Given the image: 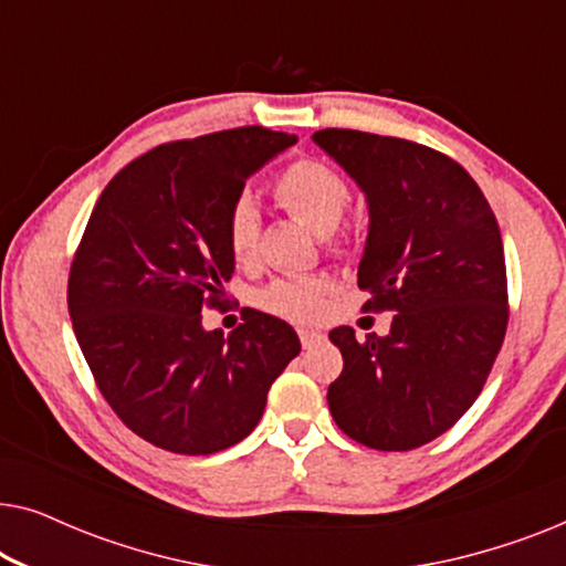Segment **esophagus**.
<instances>
[{
	"instance_id": "obj_1",
	"label": "esophagus",
	"mask_w": 566,
	"mask_h": 566,
	"mask_svg": "<svg viewBox=\"0 0 566 566\" xmlns=\"http://www.w3.org/2000/svg\"><path fill=\"white\" fill-rule=\"evenodd\" d=\"M298 339H301V345H304V347H314L316 343H322L324 335H322V332H314V329H298Z\"/></svg>"
}]
</instances>
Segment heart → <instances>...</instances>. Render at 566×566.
I'll return each instance as SVG.
<instances>
[{
	"mask_svg": "<svg viewBox=\"0 0 566 566\" xmlns=\"http://www.w3.org/2000/svg\"><path fill=\"white\" fill-rule=\"evenodd\" d=\"M273 196L285 211L308 223L319 234H327L332 252H345V239L335 234L337 223L350 206V185L337 169L316 159H296L275 177ZM223 237L231 258L250 262L260 244V211L250 198L242 196L229 206L223 219ZM327 301V283L314 277H277L258 291V304L270 314L293 322H312L322 314Z\"/></svg>",
	"mask_w": 566,
	"mask_h": 566,
	"instance_id": "b5f03b06",
	"label": "heart"
}]
</instances>
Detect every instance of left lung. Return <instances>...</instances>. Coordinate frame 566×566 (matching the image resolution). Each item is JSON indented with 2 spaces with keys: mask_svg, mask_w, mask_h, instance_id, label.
I'll return each mask as SVG.
<instances>
[{
  "mask_svg": "<svg viewBox=\"0 0 566 566\" xmlns=\"http://www.w3.org/2000/svg\"><path fill=\"white\" fill-rule=\"evenodd\" d=\"M314 142L368 198L363 312H394L386 337L329 332L345 360L329 384V412L360 446L412 451L474 405L505 339L497 219L474 177L443 151L353 128H322Z\"/></svg>",
  "mask_w": 566,
  "mask_h": 566,
  "instance_id": "1",
  "label": "left lung"
}]
</instances>
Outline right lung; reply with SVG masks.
I'll list each match as a JSON object with an SVG mask.
<instances>
[{"instance_id": "1", "label": "right lung", "mask_w": 566, "mask_h": 566, "mask_svg": "<svg viewBox=\"0 0 566 566\" xmlns=\"http://www.w3.org/2000/svg\"><path fill=\"white\" fill-rule=\"evenodd\" d=\"M296 136L239 126L154 146L107 182L69 270V314L99 394L146 443L208 455L250 436L301 353L291 324L247 308L200 327L234 273L223 219L254 169Z\"/></svg>"}]
</instances>
